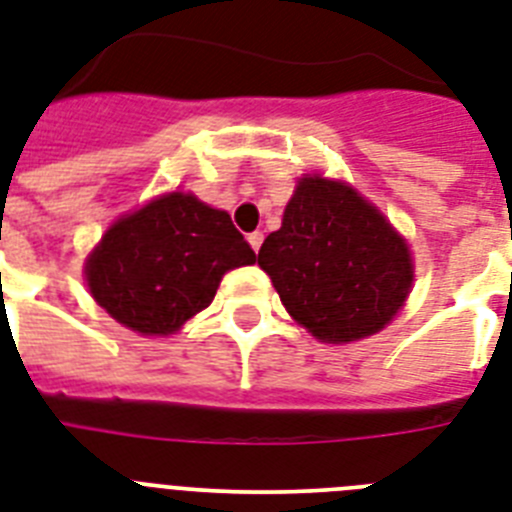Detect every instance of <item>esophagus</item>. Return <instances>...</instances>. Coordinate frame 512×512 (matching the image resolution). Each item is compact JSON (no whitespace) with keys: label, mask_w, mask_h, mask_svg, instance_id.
<instances>
[{"label":"esophagus","mask_w":512,"mask_h":512,"mask_svg":"<svg viewBox=\"0 0 512 512\" xmlns=\"http://www.w3.org/2000/svg\"><path fill=\"white\" fill-rule=\"evenodd\" d=\"M263 231H252V234L247 236V242H249V247L255 249V252H260V247H263Z\"/></svg>","instance_id":"obj_1"}]
</instances>
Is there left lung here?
<instances>
[{
	"label": "left lung",
	"mask_w": 512,
	"mask_h": 512,
	"mask_svg": "<svg viewBox=\"0 0 512 512\" xmlns=\"http://www.w3.org/2000/svg\"><path fill=\"white\" fill-rule=\"evenodd\" d=\"M286 313L315 339L347 344L378 334L413 289L410 247L350 184L297 181L281 228L257 252Z\"/></svg>",
	"instance_id": "1"
}]
</instances>
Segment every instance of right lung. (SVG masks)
Masks as SVG:
<instances>
[{
	"label": "right lung",
	"instance_id": "1",
	"mask_svg": "<svg viewBox=\"0 0 512 512\" xmlns=\"http://www.w3.org/2000/svg\"><path fill=\"white\" fill-rule=\"evenodd\" d=\"M255 263L226 210L170 191L107 228L83 273L91 297L126 328L168 336L202 313L228 270Z\"/></svg>",
	"mask_w": 512,
	"mask_h": 512
}]
</instances>
